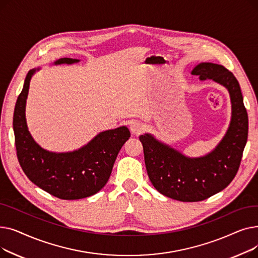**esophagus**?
Segmentation results:
<instances>
[{
  "mask_svg": "<svg viewBox=\"0 0 258 258\" xmlns=\"http://www.w3.org/2000/svg\"><path fill=\"white\" fill-rule=\"evenodd\" d=\"M130 130H131V132H132L133 135H136V136H138V135H140V134L143 132L144 127H143V125L140 123V122L135 121V122H133V123L131 124Z\"/></svg>",
  "mask_w": 258,
  "mask_h": 258,
  "instance_id": "esophagus-1",
  "label": "esophagus"
}]
</instances>
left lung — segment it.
<instances>
[{
  "instance_id": "8db88e82",
  "label": "left lung",
  "mask_w": 258,
  "mask_h": 258,
  "mask_svg": "<svg viewBox=\"0 0 258 258\" xmlns=\"http://www.w3.org/2000/svg\"><path fill=\"white\" fill-rule=\"evenodd\" d=\"M191 74L199 75L201 80L212 79L230 94L231 121L218 146L204 157L189 158L151 134L139 137L152 184L160 194L182 202L206 200L232 182L239 168L249 128L240 87L232 72L218 63L201 62Z\"/></svg>"
}]
</instances>
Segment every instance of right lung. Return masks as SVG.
Returning a JSON list of instances; mask_svg holds the SVG:
<instances>
[{"mask_svg": "<svg viewBox=\"0 0 258 258\" xmlns=\"http://www.w3.org/2000/svg\"><path fill=\"white\" fill-rule=\"evenodd\" d=\"M59 58L54 64L78 62ZM27 74L13 113V132L20 165L28 179L43 190L61 200H78L97 194L110 178L121 147L131 137L126 126L98 134L87 145L74 152L52 153L32 138L26 122V99L32 75Z\"/></svg>", "mask_w": 258, "mask_h": 258, "instance_id": "obj_1", "label": "right lung"}]
</instances>
